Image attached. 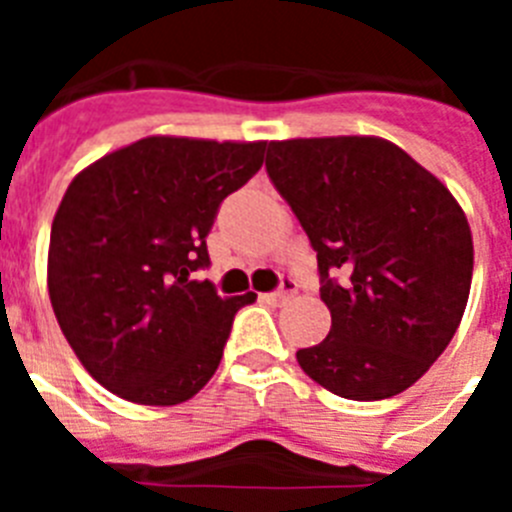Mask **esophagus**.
I'll return each instance as SVG.
<instances>
[{
    "label": "esophagus",
    "instance_id": "obj_1",
    "mask_svg": "<svg viewBox=\"0 0 512 512\" xmlns=\"http://www.w3.org/2000/svg\"><path fill=\"white\" fill-rule=\"evenodd\" d=\"M295 292H297L295 279L282 277V282H279V289H274V292H269V295H264V300L269 302V305H282V302L287 300L289 295H295Z\"/></svg>",
    "mask_w": 512,
    "mask_h": 512
}]
</instances>
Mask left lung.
Returning a JSON list of instances; mask_svg holds the SVG:
<instances>
[{
	"label": "left lung",
	"mask_w": 512,
	"mask_h": 512,
	"mask_svg": "<svg viewBox=\"0 0 512 512\" xmlns=\"http://www.w3.org/2000/svg\"><path fill=\"white\" fill-rule=\"evenodd\" d=\"M266 174L318 253L325 341L302 372L346 400L400 395L449 346L472 284V230L431 171L382 138L269 143Z\"/></svg>",
	"instance_id": "8db88e82"
}]
</instances>
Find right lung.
Returning <instances> with one entry per match:
<instances>
[{
    "label": "right lung",
    "instance_id": "right-lung-1",
    "mask_svg": "<svg viewBox=\"0 0 512 512\" xmlns=\"http://www.w3.org/2000/svg\"><path fill=\"white\" fill-rule=\"evenodd\" d=\"M266 143L143 138L81 171L53 217L48 292L87 372L138 405H179L210 382L235 312L192 279L228 194L264 164Z\"/></svg>",
    "mask_w": 512,
    "mask_h": 512
}]
</instances>
